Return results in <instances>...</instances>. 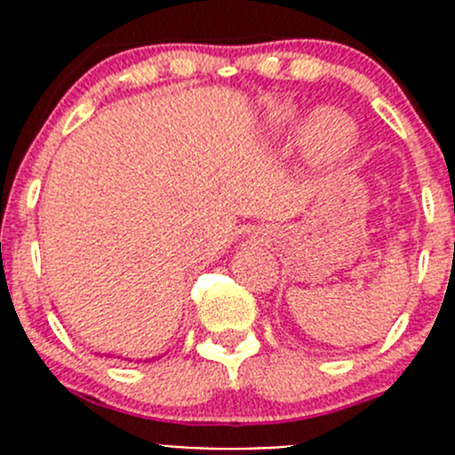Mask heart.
I'll use <instances>...</instances> for the list:
<instances>
[{"label": "heart", "mask_w": 455, "mask_h": 455, "mask_svg": "<svg viewBox=\"0 0 455 455\" xmlns=\"http://www.w3.org/2000/svg\"><path fill=\"white\" fill-rule=\"evenodd\" d=\"M308 134L315 149L323 154L325 158H337L350 145V130H347V125L330 112L316 114L308 127Z\"/></svg>", "instance_id": "1"}]
</instances>
